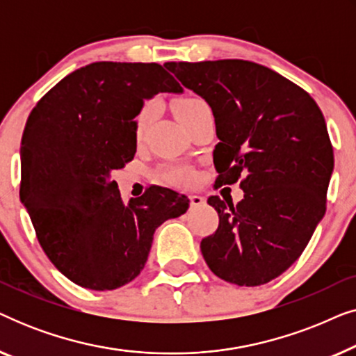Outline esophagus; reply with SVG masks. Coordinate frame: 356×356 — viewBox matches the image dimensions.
<instances>
[{"label": "esophagus", "instance_id": "esophagus-1", "mask_svg": "<svg viewBox=\"0 0 356 356\" xmlns=\"http://www.w3.org/2000/svg\"><path fill=\"white\" fill-rule=\"evenodd\" d=\"M204 202H206V199L199 196V194H191V196H189V206H191V209L201 207Z\"/></svg>", "mask_w": 356, "mask_h": 356}]
</instances>
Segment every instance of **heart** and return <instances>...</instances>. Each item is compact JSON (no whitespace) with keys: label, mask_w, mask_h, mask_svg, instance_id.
<instances>
[{"label":"heart","mask_w":356,"mask_h":356,"mask_svg":"<svg viewBox=\"0 0 356 356\" xmlns=\"http://www.w3.org/2000/svg\"><path fill=\"white\" fill-rule=\"evenodd\" d=\"M207 104L199 97H184V99L178 100L175 108H177V115L181 123H184L189 116H191L194 111H197L202 106H206ZM155 113H157V106L152 102H147L140 106V110L138 111L134 120V136L136 139L140 140L143 138L144 131L147 126L152 123V120L155 118ZM160 178L165 183H172V184H191L194 179H196V172H194L193 167L189 165H170V167H165L160 173Z\"/></svg>","instance_id":"1"}]
</instances>
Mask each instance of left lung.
<instances>
[{
  "mask_svg": "<svg viewBox=\"0 0 356 356\" xmlns=\"http://www.w3.org/2000/svg\"><path fill=\"white\" fill-rule=\"evenodd\" d=\"M165 67L211 105L216 186L240 181V202L211 196L217 230L201 251L222 280L257 286L301 256L325 213L334 170L323 111L308 92L246 60L170 61Z\"/></svg>",
  "mask_w": 356,
  "mask_h": 356,
  "instance_id": "obj_1",
  "label": "left lung"
}]
</instances>
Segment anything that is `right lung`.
Listing matches in <instances>:
<instances>
[{"mask_svg": "<svg viewBox=\"0 0 356 356\" xmlns=\"http://www.w3.org/2000/svg\"><path fill=\"white\" fill-rule=\"evenodd\" d=\"M157 63L97 61L47 92L21 145V201L58 270L90 290H115L147 262L154 232L188 211L186 196L150 186L124 206L110 173L134 159L145 99L181 92Z\"/></svg>", "mask_w": 356, "mask_h": 356, "instance_id": "add662e5", "label": "right lung"}]
</instances>
